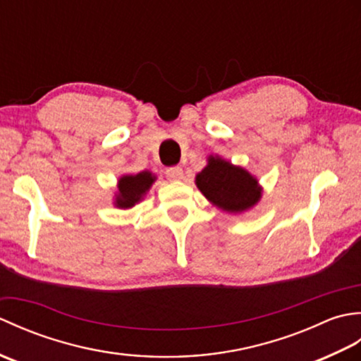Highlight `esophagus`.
I'll return each instance as SVG.
<instances>
[{
	"instance_id": "obj_1",
	"label": "esophagus",
	"mask_w": 361,
	"mask_h": 361,
	"mask_svg": "<svg viewBox=\"0 0 361 361\" xmlns=\"http://www.w3.org/2000/svg\"><path fill=\"white\" fill-rule=\"evenodd\" d=\"M166 175H167V178L172 181H180L185 178V173H183L181 167H169L166 171Z\"/></svg>"
}]
</instances>
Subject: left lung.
<instances>
[{
    "label": "left lung",
    "mask_w": 361,
    "mask_h": 361,
    "mask_svg": "<svg viewBox=\"0 0 361 361\" xmlns=\"http://www.w3.org/2000/svg\"><path fill=\"white\" fill-rule=\"evenodd\" d=\"M195 185L206 200L228 214L252 209L264 192L255 175L220 155L208 157V164L195 175Z\"/></svg>",
    "instance_id": "obj_1"
}]
</instances>
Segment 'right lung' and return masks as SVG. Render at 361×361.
<instances>
[{
    "label": "right lung",
    "mask_w": 361,
    "mask_h": 361,
    "mask_svg": "<svg viewBox=\"0 0 361 361\" xmlns=\"http://www.w3.org/2000/svg\"><path fill=\"white\" fill-rule=\"evenodd\" d=\"M157 175L150 171L140 173H124L119 176L116 192L113 197V204L118 209H132L135 204L141 203L147 195Z\"/></svg>",
    "instance_id": "1"
}]
</instances>
